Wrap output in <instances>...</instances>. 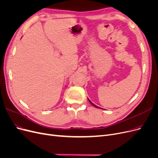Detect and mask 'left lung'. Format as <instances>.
<instances>
[{
  "label": "left lung",
  "instance_id": "left-lung-1",
  "mask_svg": "<svg viewBox=\"0 0 158 158\" xmlns=\"http://www.w3.org/2000/svg\"><path fill=\"white\" fill-rule=\"evenodd\" d=\"M88 100H89V102H90V103H91V104H92V106H94V107H96V108H100V107H98V106H95V105H94V103H92V102H91V101H90V100H89V99H88Z\"/></svg>",
  "mask_w": 158,
  "mask_h": 158
}]
</instances>
